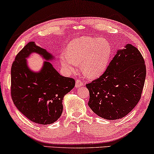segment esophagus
Segmentation results:
<instances>
[{
  "instance_id": "1",
  "label": "esophagus",
  "mask_w": 154,
  "mask_h": 154,
  "mask_svg": "<svg viewBox=\"0 0 154 154\" xmlns=\"http://www.w3.org/2000/svg\"><path fill=\"white\" fill-rule=\"evenodd\" d=\"M83 85V83L80 80H76L75 81V88H81V86Z\"/></svg>"
}]
</instances>
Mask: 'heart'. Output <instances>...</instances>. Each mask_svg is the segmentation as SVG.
<instances>
[{
  "label": "heart",
  "instance_id": "b5f03b06",
  "mask_svg": "<svg viewBox=\"0 0 154 154\" xmlns=\"http://www.w3.org/2000/svg\"><path fill=\"white\" fill-rule=\"evenodd\" d=\"M111 54L110 43L106 40L82 36L69 43L67 52L60 54L61 63L69 72L83 64V73L90 79L99 77L106 70Z\"/></svg>",
  "mask_w": 154,
  "mask_h": 154
}]
</instances>
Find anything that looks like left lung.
Listing matches in <instances>:
<instances>
[{
  "label": "left lung",
  "mask_w": 154,
  "mask_h": 154,
  "mask_svg": "<svg viewBox=\"0 0 154 154\" xmlns=\"http://www.w3.org/2000/svg\"><path fill=\"white\" fill-rule=\"evenodd\" d=\"M146 73L140 52L127 44L118 50L104 73L86 85L90 92L88 106L104 119H122L140 101Z\"/></svg>",
  "instance_id": "obj_1"
}]
</instances>
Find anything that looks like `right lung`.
<instances>
[{"label": "right lung", "mask_w": 154, "mask_h": 154, "mask_svg": "<svg viewBox=\"0 0 154 154\" xmlns=\"http://www.w3.org/2000/svg\"><path fill=\"white\" fill-rule=\"evenodd\" d=\"M33 52L46 60L39 72H33L26 58ZM54 57L29 42L17 54L11 68V96L14 105L27 119L41 125L57 121L63 111L62 100L75 86L73 79L61 75L47 61Z\"/></svg>", "instance_id": "obj_1"}]
</instances>
